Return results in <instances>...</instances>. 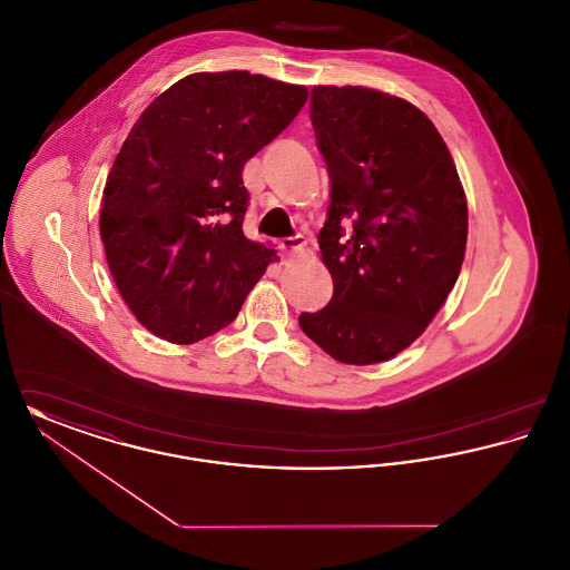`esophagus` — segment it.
Returning <instances> with one entry per match:
<instances>
[{"mask_svg": "<svg viewBox=\"0 0 570 570\" xmlns=\"http://www.w3.org/2000/svg\"><path fill=\"white\" fill-rule=\"evenodd\" d=\"M303 247H305V242H303V237L297 235V237H288V239H284L282 244H279V249L284 252V256H295V254H301L303 252Z\"/></svg>", "mask_w": 570, "mask_h": 570, "instance_id": "1", "label": "esophagus"}]
</instances>
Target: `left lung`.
Wrapping results in <instances>:
<instances>
[{
	"label": "left lung",
	"instance_id": "8db88e82",
	"mask_svg": "<svg viewBox=\"0 0 570 570\" xmlns=\"http://www.w3.org/2000/svg\"><path fill=\"white\" fill-rule=\"evenodd\" d=\"M312 124L331 177L318 245L333 297L298 325L335 361L374 365L406 351L453 291L468 242L465 191L434 124L404 98L316 85Z\"/></svg>",
	"mask_w": 570,
	"mask_h": 570
}]
</instances>
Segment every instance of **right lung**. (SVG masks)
I'll use <instances>...</instances> for the list:
<instances>
[{
  "label": "right lung",
  "mask_w": 570,
  "mask_h": 570,
  "mask_svg": "<svg viewBox=\"0 0 570 570\" xmlns=\"http://www.w3.org/2000/svg\"><path fill=\"white\" fill-rule=\"evenodd\" d=\"M307 102V87L196 72L136 119L102 194L110 275L136 321L170 344L230 325L275 249L244 235V166Z\"/></svg>",
  "instance_id": "1"
}]
</instances>
